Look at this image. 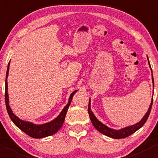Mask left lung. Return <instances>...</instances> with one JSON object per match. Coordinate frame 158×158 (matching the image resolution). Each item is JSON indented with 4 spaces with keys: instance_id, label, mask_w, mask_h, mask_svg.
<instances>
[{
    "instance_id": "left-lung-1",
    "label": "left lung",
    "mask_w": 158,
    "mask_h": 158,
    "mask_svg": "<svg viewBox=\"0 0 158 158\" xmlns=\"http://www.w3.org/2000/svg\"><path fill=\"white\" fill-rule=\"evenodd\" d=\"M148 64H149L150 68H151V65H150V62L149 60H148ZM152 71V69H151ZM152 82H153V86L154 85V78H153V74H152ZM152 103H153V96H152V99H151V103L149 106V109H148V111L146 112V114H144V117L142 118L140 122H138V123L135 124L133 125H131V126H128L125 127V128H121L119 130H115V129H112L111 128H109L108 126H106V125H104L103 123H102L100 121H98L97 119V118L95 117V114H93V112L91 110V103H90V99H89V107H88V112L89 114V118L91 119V122H92V125L93 126L95 127L97 130L99 132H101L102 134L103 135H106V136L110 137V138H114V139H119V138H126V137L130 136L131 135H132L133 133H135L136 131H138V129H140L143 125H144V123L146 122V121L148 120V116H149L150 112H151V107H152Z\"/></svg>"
}]
</instances>
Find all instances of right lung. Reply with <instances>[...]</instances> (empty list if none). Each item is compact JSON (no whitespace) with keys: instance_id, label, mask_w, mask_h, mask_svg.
Instances as JSON below:
<instances>
[{"instance_id":"obj_1","label":"right lung","mask_w":158,"mask_h":158,"mask_svg":"<svg viewBox=\"0 0 158 158\" xmlns=\"http://www.w3.org/2000/svg\"><path fill=\"white\" fill-rule=\"evenodd\" d=\"M9 67H10V62L8 63L7 69V73H6V80H5V103H6V108H7V113H8L9 116H10L11 121L14 123V125L19 128L21 131H23L24 133L29 136L32 137L33 138H43L45 137L50 136V135H54L56 133L61 127L63 126V124L64 122L65 117L67 113L69 106H70L74 94L77 92L78 90L74 91L72 92L70 95L69 102H68L67 105L63 108L60 114L53 119L51 122H47V123L42 124V125H35V124L32 123L30 122H26V121L21 120L12 111L10 106H9V97H8V92H7V89H8V85H7V77H8V73H9Z\"/></svg>"}]
</instances>
